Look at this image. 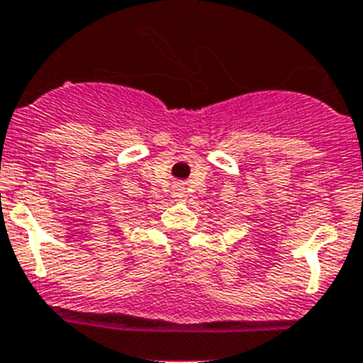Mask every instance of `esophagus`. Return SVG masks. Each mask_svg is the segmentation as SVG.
Here are the masks:
<instances>
[{
	"label": "esophagus",
	"instance_id": "obj_1",
	"mask_svg": "<svg viewBox=\"0 0 363 363\" xmlns=\"http://www.w3.org/2000/svg\"><path fill=\"white\" fill-rule=\"evenodd\" d=\"M173 196L177 197V199H182V197L186 196V191H184V188L179 184V186H175V190H173Z\"/></svg>",
	"mask_w": 363,
	"mask_h": 363
}]
</instances>
